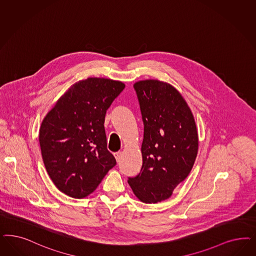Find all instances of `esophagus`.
Listing matches in <instances>:
<instances>
[{"label":"esophagus","mask_w":256,"mask_h":256,"mask_svg":"<svg viewBox=\"0 0 256 256\" xmlns=\"http://www.w3.org/2000/svg\"><path fill=\"white\" fill-rule=\"evenodd\" d=\"M114 156H115L116 160L118 162H120V160L122 158V152H114Z\"/></svg>","instance_id":"1"}]
</instances>
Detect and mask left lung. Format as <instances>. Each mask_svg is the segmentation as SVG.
Listing matches in <instances>:
<instances>
[{"instance_id":"left-lung-1","label":"left lung","mask_w":256,"mask_h":256,"mask_svg":"<svg viewBox=\"0 0 256 256\" xmlns=\"http://www.w3.org/2000/svg\"><path fill=\"white\" fill-rule=\"evenodd\" d=\"M134 88L144 124L143 163L128 182L141 202L156 204L188 176L198 154V132L190 108L172 86L145 80Z\"/></svg>"}]
</instances>
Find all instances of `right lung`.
<instances>
[{
  "instance_id": "add662e5",
  "label": "right lung",
  "mask_w": 256,
  "mask_h": 256,
  "mask_svg": "<svg viewBox=\"0 0 256 256\" xmlns=\"http://www.w3.org/2000/svg\"><path fill=\"white\" fill-rule=\"evenodd\" d=\"M124 84L88 78L74 84L44 118L40 131L42 159L61 192L82 198L97 188L115 157L108 150L104 118Z\"/></svg>"
}]
</instances>
